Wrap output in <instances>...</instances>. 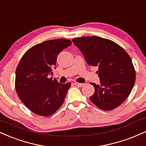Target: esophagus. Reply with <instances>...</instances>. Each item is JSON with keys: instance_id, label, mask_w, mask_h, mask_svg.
Masks as SVG:
<instances>
[{"instance_id": "esophagus-1", "label": "esophagus", "mask_w": 146, "mask_h": 146, "mask_svg": "<svg viewBox=\"0 0 146 146\" xmlns=\"http://www.w3.org/2000/svg\"><path fill=\"white\" fill-rule=\"evenodd\" d=\"M84 84H82V83H78V82H75L74 83L75 86H78V87L83 86Z\"/></svg>"}]
</instances>
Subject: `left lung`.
Segmentation results:
<instances>
[{
  "instance_id": "8db88e82",
  "label": "left lung",
  "mask_w": 146,
  "mask_h": 146,
  "mask_svg": "<svg viewBox=\"0 0 146 146\" xmlns=\"http://www.w3.org/2000/svg\"><path fill=\"white\" fill-rule=\"evenodd\" d=\"M72 40L86 62L98 67L100 84L90 83L95 88L90 101L102 110L116 108L131 93L136 80L130 57L121 46L106 38L85 36Z\"/></svg>"
}]
</instances>
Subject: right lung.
<instances>
[{"mask_svg": "<svg viewBox=\"0 0 146 146\" xmlns=\"http://www.w3.org/2000/svg\"><path fill=\"white\" fill-rule=\"evenodd\" d=\"M72 42L66 39L44 41L32 46L22 57L16 71L15 88L18 98L33 113L43 117L60 108L71 83L48 78L57 56Z\"/></svg>", "mask_w": 146, "mask_h": 146, "instance_id": "obj_1", "label": "right lung"}]
</instances>
